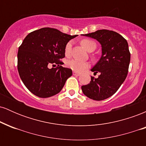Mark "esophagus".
I'll return each mask as SVG.
<instances>
[{"label": "esophagus", "instance_id": "1", "mask_svg": "<svg viewBox=\"0 0 146 146\" xmlns=\"http://www.w3.org/2000/svg\"><path fill=\"white\" fill-rule=\"evenodd\" d=\"M73 75H75V76H80V73H77V72H75V71L73 72Z\"/></svg>", "mask_w": 146, "mask_h": 146}]
</instances>
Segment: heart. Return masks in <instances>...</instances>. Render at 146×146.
Listing matches in <instances>:
<instances>
[{
	"label": "heart",
	"mask_w": 146,
	"mask_h": 146,
	"mask_svg": "<svg viewBox=\"0 0 146 146\" xmlns=\"http://www.w3.org/2000/svg\"><path fill=\"white\" fill-rule=\"evenodd\" d=\"M81 44L84 47L85 49L88 52H92L96 48V43L94 41L90 39H84L82 40ZM72 49V44L71 42H68L66 44L64 48V53L66 56H70L71 53ZM66 65L68 68L73 70L75 72H82L84 70L86 69L89 66L88 62H86L80 61V60L76 59H71L69 60L66 62Z\"/></svg>",
	"instance_id": "obj_1"
}]
</instances>
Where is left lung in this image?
Wrapping results in <instances>:
<instances>
[{"instance_id":"left-lung-1","label":"left lung","mask_w":146,"mask_h":146,"mask_svg":"<svg viewBox=\"0 0 146 146\" xmlns=\"http://www.w3.org/2000/svg\"><path fill=\"white\" fill-rule=\"evenodd\" d=\"M82 36L94 38L102 46L101 58L90 70L100 75L91 77L90 83L82 86V90L92 100H106L116 93L128 75L130 61L128 42L118 33L106 29Z\"/></svg>"}]
</instances>
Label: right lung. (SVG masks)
<instances>
[{"label": "right lung", "mask_w": 146, "mask_h": 146, "mask_svg": "<svg viewBox=\"0 0 146 146\" xmlns=\"http://www.w3.org/2000/svg\"><path fill=\"white\" fill-rule=\"evenodd\" d=\"M78 36L53 28H42L27 35L18 48V70L25 86L33 95L46 98L58 94L72 75L71 68L61 66L64 48ZM51 64L56 68L50 69Z\"/></svg>", "instance_id": "obj_1"}]
</instances>
